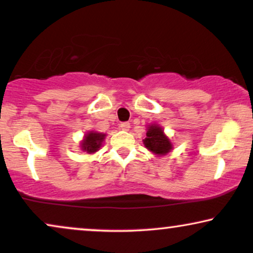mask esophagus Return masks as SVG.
<instances>
[{
	"label": "esophagus",
	"instance_id": "1",
	"mask_svg": "<svg viewBox=\"0 0 253 253\" xmlns=\"http://www.w3.org/2000/svg\"><path fill=\"white\" fill-rule=\"evenodd\" d=\"M120 127H121V130H123V131H129V129H130V123H129V122H123V123H121Z\"/></svg>",
	"mask_w": 253,
	"mask_h": 253
}]
</instances>
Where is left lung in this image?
I'll use <instances>...</instances> for the list:
<instances>
[{
	"mask_svg": "<svg viewBox=\"0 0 253 253\" xmlns=\"http://www.w3.org/2000/svg\"><path fill=\"white\" fill-rule=\"evenodd\" d=\"M143 143L147 150L158 156H165L173 149L172 143L164 133L163 127L157 124H152L147 127L146 138L143 140Z\"/></svg>",
	"mask_w": 253,
	"mask_h": 253,
	"instance_id": "8db88e82",
	"label": "left lung"
}]
</instances>
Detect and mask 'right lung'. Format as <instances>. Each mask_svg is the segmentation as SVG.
I'll use <instances>...</instances> for the list:
<instances>
[{
    "instance_id": "obj_1",
    "label": "right lung",
    "mask_w": 253,
    "mask_h": 253,
    "mask_svg": "<svg viewBox=\"0 0 253 253\" xmlns=\"http://www.w3.org/2000/svg\"><path fill=\"white\" fill-rule=\"evenodd\" d=\"M104 137H106V133L89 131V132L86 133L84 140L80 144L81 150L87 153L96 152V151H98V149L101 147V145H102Z\"/></svg>"
}]
</instances>
